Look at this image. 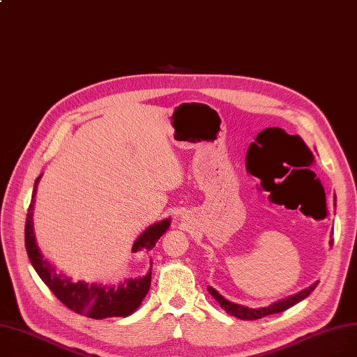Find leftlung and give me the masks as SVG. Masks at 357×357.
Instances as JSON below:
<instances>
[{
	"label": "left lung",
	"mask_w": 357,
	"mask_h": 357,
	"mask_svg": "<svg viewBox=\"0 0 357 357\" xmlns=\"http://www.w3.org/2000/svg\"><path fill=\"white\" fill-rule=\"evenodd\" d=\"M333 245V240L330 241ZM318 285V282L312 284L311 287H308L307 289L298 292L296 295H292L289 298H285L282 299V301H278L269 307H265V308H257V310H252V308H246V307H241V305H237V304H233L230 301H227L226 298H222L214 288L208 287V292L215 298V301L220 303V305L224 308V311H227L229 314L240 318V320H259V318L261 317H266V315H271V314H278V312H282L288 308H291L292 305H295L296 303L303 301L304 298H307L314 289L315 287Z\"/></svg>",
	"instance_id": "8db88e82"
}]
</instances>
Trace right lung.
<instances>
[{"instance_id": "1", "label": "right lung", "mask_w": 357, "mask_h": 357, "mask_svg": "<svg viewBox=\"0 0 357 357\" xmlns=\"http://www.w3.org/2000/svg\"><path fill=\"white\" fill-rule=\"evenodd\" d=\"M39 179L40 176L34 182L33 197L36 194L37 182H39ZM31 215H33V199L29 205L26 229H24L26 250H27L29 259L31 261L33 268L36 269L37 275L42 278L43 282L47 285V288L62 304H65L69 310L75 312L86 315L89 318H96V320H101V318H107V317H127L137 310V307L143 301V298L149 292L150 280H152V272H149L143 278L128 279L119 287H101L97 284L88 285L85 282L73 284L69 278L56 273L54 268L40 255V250L37 248L36 240H34ZM169 224H171L169 220H163L160 222L153 224V226H150L135 241L133 249L131 250L135 253L142 249L152 250L156 245V241L167 230Z\"/></svg>"}]
</instances>
